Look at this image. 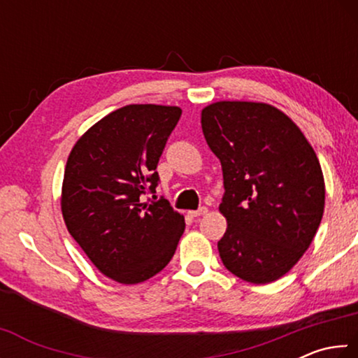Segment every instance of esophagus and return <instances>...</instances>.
<instances>
[{
	"instance_id": "obj_1",
	"label": "esophagus",
	"mask_w": 358,
	"mask_h": 358,
	"mask_svg": "<svg viewBox=\"0 0 358 358\" xmlns=\"http://www.w3.org/2000/svg\"><path fill=\"white\" fill-rule=\"evenodd\" d=\"M208 211L207 207H201L199 210H192V211H187V215H189L191 217H197V216H202Z\"/></svg>"
}]
</instances>
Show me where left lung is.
<instances>
[{
	"label": "left lung",
	"instance_id": "left-lung-1",
	"mask_svg": "<svg viewBox=\"0 0 358 358\" xmlns=\"http://www.w3.org/2000/svg\"><path fill=\"white\" fill-rule=\"evenodd\" d=\"M201 123L222 167L224 266L252 284L280 280L322 220L325 183L316 153L286 113L264 102H215Z\"/></svg>",
	"mask_w": 358,
	"mask_h": 358
}]
</instances>
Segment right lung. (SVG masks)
<instances>
[{
  "label": "right lung",
  "mask_w": 358,
  "mask_h": 358,
  "mask_svg": "<svg viewBox=\"0 0 358 358\" xmlns=\"http://www.w3.org/2000/svg\"><path fill=\"white\" fill-rule=\"evenodd\" d=\"M181 117L175 106L131 104L78 138L64 169L63 217L102 275L121 284L150 280L173 257L185 217L156 192L157 162Z\"/></svg>",
  "instance_id": "1"
}]
</instances>
